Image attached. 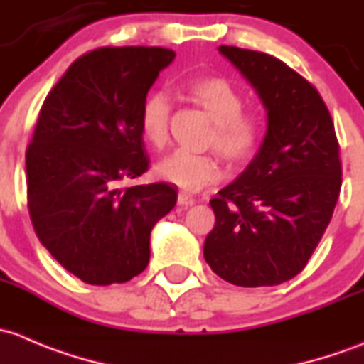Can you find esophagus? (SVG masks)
Instances as JSON below:
<instances>
[{
	"label": "esophagus",
	"instance_id": "obj_1",
	"mask_svg": "<svg viewBox=\"0 0 364 364\" xmlns=\"http://www.w3.org/2000/svg\"><path fill=\"white\" fill-rule=\"evenodd\" d=\"M177 201L181 207H191V205H194V198L189 196V194H186V193H178Z\"/></svg>",
	"mask_w": 364,
	"mask_h": 364
}]
</instances>
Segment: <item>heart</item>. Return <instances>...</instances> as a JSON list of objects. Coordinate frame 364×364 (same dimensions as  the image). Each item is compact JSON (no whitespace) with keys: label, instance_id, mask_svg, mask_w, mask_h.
Returning a JSON list of instances; mask_svg holds the SVG:
<instances>
[{"label":"heart","instance_id":"b5f03b06","mask_svg":"<svg viewBox=\"0 0 364 364\" xmlns=\"http://www.w3.org/2000/svg\"><path fill=\"white\" fill-rule=\"evenodd\" d=\"M187 95L210 115L213 126L210 144L215 145L231 163H243L256 152L261 141L259 119L242 114V95L228 80L219 77H205L187 84ZM171 114V100L164 91H154L141 105L140 127L145 141L152 147H163L168 140V122ZM156 173L186 191H198L215 183L223 177V168L215 156L173 151L156 164Z\"/></svg>","mask_w":364,"mask_h":364}]
</instances>
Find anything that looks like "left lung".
Segmentation results:
<instances>
[{"mask_svg": "<svg viewBox=\"0 0 364 364\" xmlns=\"http://www.w3.org/2000/svg\"><path fill=\"white\" fill-rule=\"evenodd\" d=\"M259 96L266 133L249 166L210 201L215 226L203 256L226 282L277 286L298 275L321 242L342 186L331 115L312 84L280 59L220 45Z\"/></svg>", "mask_w": 364, "mask_h": 364, "instance_id": "obj_1", "label": "left lung"}]
</instances>
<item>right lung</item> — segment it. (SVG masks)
I'll return each instance as SVG.
<instances>
[{
	"label": "right lung",
	"instance_id": "add662e5",
	"mask_svg": "<svg viewBox=\"0 0 364 364\" xmlns=\"http://www.w3.org/2000/svg\"><path fill=\"white\" fill-rule=\"evenodd\" d=\"M173 59L161 47L98 48L43 101L26 152L29 215L42 245L82 282L144 272L152 228L177 203L170 183L121 187L147 171L141 105Z\"/></svg>",
	"mask_w": 364,
	"mask_h": 364
}]
</instances>
